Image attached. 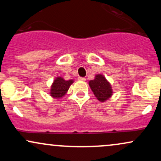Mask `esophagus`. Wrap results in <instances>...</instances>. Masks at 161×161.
Returning <instances> with one entry per match:
<instances>
[{
	"label": "esophagus",
	"mask_w": 161,
	"mask_h": 161,
	"mask_svg": "<svg viewBox=\"0 0 161 161\" xmlns=\"http://www.w3.org/2000/svg\"><path fill=\"white\" fill-rule=\"evenodd\" d=\"M78 79L79 81H82V82H85L86 80V78H84V77H79Z\"/></svg>",
	"instance_id": "esophagus-1"
}]
</instances>
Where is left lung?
Here are the masks:
<instances>
[{
    "mask_svg": "<svg viewBox=\"0 0 161 161\" xmlns=\"http://www.w3.org/2000/svg\"><path fill=\"white\" fill-rule=\"evenodd\" d=\"M92 91L96 98L101 102H104L113 95V89L110 83L102 74L95 75L93 80L88 82Z\"/></svg>",
    "mask_w": 161,
    "mask_h": 161,
    "instance_id": "8db88e82",
    "label": "left lung"
}]
</instances>
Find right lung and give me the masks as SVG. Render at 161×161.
<instances>
[{
    "instance_id": "obj_1",
    "label": "right lung",
    "mask_w": 161,
    "mask_h": 161,
    "mask_svg": "<svg viewBox=\"0 0 161 161\" xmlns=\"http://www.w3.org/2000/svg\"><path fill=\"white\" fill-rule=\"evenodd\" d=\"M74 82L73 79L65 80L63 77L58 76L53 80L50 89V95L55 99H60L67 93L70 86Z\"/></svg>"
}]
</instances>
